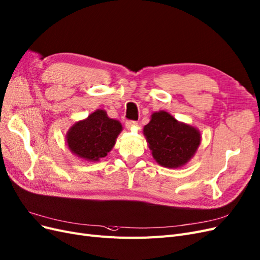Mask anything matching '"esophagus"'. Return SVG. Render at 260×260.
I'll return each mask as SVG.
<instances>
[{
  "instance_id": "obj_1",
  "label": "esophagus",
  "mask_w": 260,
  "mask_h": 260,
  "mask_svg": "<svg viewBox=\"0 0 260 260\" xmlns=\"http://www.w3.org/2000/svg\"><path fill=\"white\" fill-rule=\"evenodd\" d=\"M137 121H134V120H127L126 121V128L127 129H131V128H133V127H136L137 126Z\"/></svg>"
}]
</instances>
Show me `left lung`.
I'll return each instance as SVG.
<instances>
[{
  "mask_svg": "<svg viewBox=\"0 0 260 260\" xmlns=\"http://www.w3.org/2000/svg\"><path fill=\"white\" fill-rule=\"evenodd\" d=\"M143 133L154 159L166 168H180L186 165L193 157L201 142L198 129L177 121L165 111L151 115Z\"/></svg>",
  "mask_w": 260,
  "mask_h": 260,
  "instance_id": "obj_1",
  "label": "left lung"
}]
</instances>
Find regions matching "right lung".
<instances>
[{
    "instance_id": "right-lung-1",
    "label": "right lung",
    "mask_w": 260,
    "mask_h": 260,
    "mask_svg": "<svg viewBox=\"0 0 260 260\" xmlns=\"http://www.w3.org/2000/svg\"><path fill=\"white\" fill-rule=\"evenodd\" d=\"M121 130L118 120L110 118L103 110H96L70 128L67 143L74 155L95 162L112 150Z\"/></svg>"
}]
</instances>
